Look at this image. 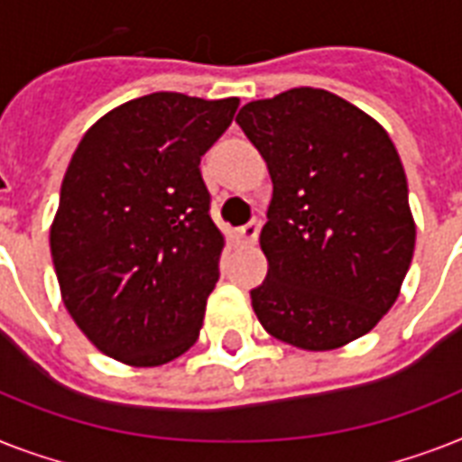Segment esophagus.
Masks as SVG:
<instances>
[{"label":"esophagus","mask_w":462,"mask_h":462,"mask_svg":"<svg viewBox=\"0 0 462 462\" xmlns=\"http://www.w3.org/2000/svg\"><path fill=\"white\" fill-rule=\"evenodd\" d=\"M259 230H261V220H252V223L242 225L237 230V237L245 242V245H254L256 237H259Z\"/></svg>","instance_id":"34e87169"}]
</instances>
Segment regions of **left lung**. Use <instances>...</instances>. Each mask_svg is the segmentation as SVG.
I'll return each instance as SVG.
<instances>
[{
    "instance_id": "left-lung-1",
    "label": "left lung",
    "mask_w": 462,
    "mask_h": 462,
    "mask_svg": "<svg viewBox=\"0 0 462 462\" xmlns=\"http://www.w3.org/2000/svg\"><path fill=\"white\" fill-rule=\"evenodd\" d=\"M237 125L273 180L252 290L261 326L302 350L357 340L393 307L415 252L408 180L383 126L321 88L246 103Z\"/></svg>"
}]
</instances>
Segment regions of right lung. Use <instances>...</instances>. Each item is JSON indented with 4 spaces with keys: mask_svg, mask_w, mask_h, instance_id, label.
Here are the masks:
<instances>
[{
    "mask_svg": "<svg viewBox=\"0 0 462 462\" xmlns=\"http://www.w3.org/2000/svg\"><path fill=\"white\" fill-rule=\"evenodd\" d=\"M237 105L151 93L71 155L50 249L64 307L107 357L160 366L196 343L225 246L199 165Z\"/></svg>",
    "mask_w": 462,
    "mask_h": 462,
    "instance_id": "obj_1",
    "label": "right lung"
}]
</instances>
